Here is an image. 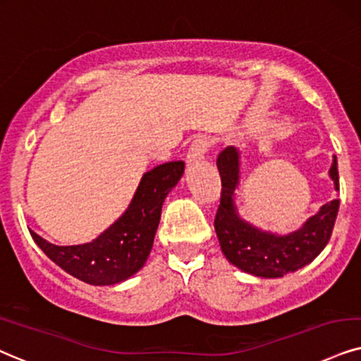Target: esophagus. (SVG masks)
<instances>
[{
	"instance_id": "1",
	"label": "esophagus",
	"mask_w": 361,
	"mask_h": 361,
	"mask_svg": "<svg viewBox=\"0 0 361 361\" xmlns=\"http://www.w3.org/2000/svg\"><path fill=\"white\" fill-rule=\"evenodd\" d=\"M209 148V140L208 138H196L188 149V154H186V163L188 165H195V163L202 161L204 159V154H207Z\"/></svg>"
}]
</instances>
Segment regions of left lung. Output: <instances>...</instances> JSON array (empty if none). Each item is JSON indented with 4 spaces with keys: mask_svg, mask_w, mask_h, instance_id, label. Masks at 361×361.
Wrapping results in <instances>:
<instances>
[{
    "mask_svg": "<svg viewBox=\"0 0 361 361\" xmlns=\"http://www.w3.org/2000/svg\"><path fill=\"white\" fill-rule=\"evenodd\" d=\"M221 176V200L214 218V231L228 262L250 275L281 278L307 267L323 252L330 241L340 200H331L310 216L298 230L278 235L262 230L240 216L236 190L240 186V149L228 147L218 154ZM330 178L340 190L338 161L333 157Z\"/></svg>",
    "mask_w": 361,
    "mask_h": 361,
    "instance_id": "left-lung-1",
    "label": "left lung"
}]
</instances>
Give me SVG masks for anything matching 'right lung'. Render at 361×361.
<instances>
[{
	"instance_id": "right-lung-1",
	"label": "right lung",
	"mask_w": 361,
	"mask_h": 361,
	"mask_svg": "<svg viewBox=\"0 0 361 361\" xmlns=\"http://www.w3.org/2000/svg\"><path fill=\"white\" fill-rule=\"evenodd\" d=\"M183 173V161L165 163L145 173L125 213L90 243L59 246L35 231L30 233L43 253L71 276L94 286L116 285L147 263L163 203Z\"/></svg>"
}]
</instances>
